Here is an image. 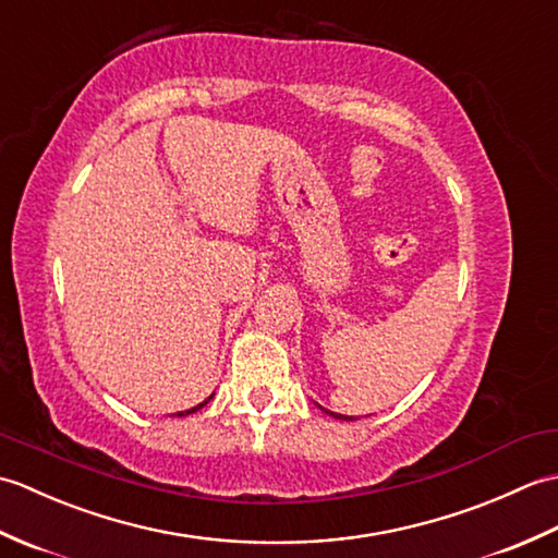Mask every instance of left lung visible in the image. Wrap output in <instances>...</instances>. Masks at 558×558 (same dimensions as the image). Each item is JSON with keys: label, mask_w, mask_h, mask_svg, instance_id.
<instances>
[{"label": "left lung", "mask_w": 558, "mask_h": 558, "mask_svg": "<svg viewBox=\"0 0 558 558\" xmlns=\"http://www.w3.org/2000/svg\"><path fill=\"white\" fill-rule=\"evenodd\" d=\"M324 410V408H322ZM326 414H330V417H336V420H348V422H352V417H348V414H338V412H328L326 410Z\"/></svg>", "instance_id": "left-lung-1"}]
</instances>
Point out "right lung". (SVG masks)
Segmentation results:
<instances>
[{"label": "right lung", "mask_w": 558, "mask_h": 558, "mask_svg": "<svg viewBox=\"0 0 558 558\" xmlns=\"http://www.w3.org/2000/svg\"><path fill=\"white\" fill-rule=\"evenodd\" d=\"M210 398H213V396H210ZM210 398H208V400H210ZM208 400H204V402H201V405H196V408H192V410H184V412H177V417H184V414H192V412H196V410H201V408H204V405H206V402H208Z\"/></svg>", "instance_id": "1"}]
</instances>
